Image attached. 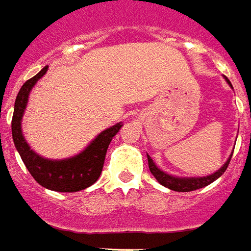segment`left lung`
Masks as SVG:
<instances>
[{"mask_svg":"<svg viewBox=\"0 0 251 251\" xmlns=\"http://www.w3.org/2000/svg\"><path fill=\"white\" fill-rule=\"evenodd\" d=\"M226 81H227L228 85L232 88V85H231V82L227 78H226ZM231 157H232V155H230V158L227 159V162H226L218 172H215L214 174H209L207 177H184V178H182V177H174V176H170V174L162 172V170L154 163V161L151 159L150 155H147V159H149V169H150L151 174L157 178V181L161 185L166 186L169 189H172V191L176 192H191L209 185V184L214 182L215 179L219 178L220 176L226 172V169H227V166H228V163H230L231 161Z\"/></svg>","mask_w":251,"mask_h":251,"instance_id":"8db88e82","label":"left lung"}]
</instances>
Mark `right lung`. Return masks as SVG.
Wrapping results in <instances>:
<instances>
[{
  "label": "right lung",
  "instance_id": "1",
  "mask_svg": "<svg viewBox=\"0 0 251 251\" xmlns=\"http://www.w3.org/2000/svg\"><path fill=\"white\" fill-rule=\"evenodd\" d=\"M49 66L28 79L17 94L15 101V112L12 117V136L23 162L33 178L44 188L55 192H78L93 185L99 179L106 150L112 138L120 131L122 123H117L111 128L102 131L90 145L77 155L67 159H47L40 157L26 143L21 131V120L26 108L28 97L35 83L47 73Z\"/></svg>",
  "mask_w": 251,
  "mask_h": 251
}]
</instances>
